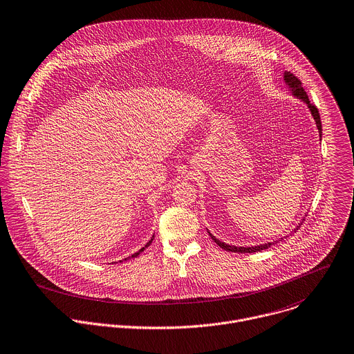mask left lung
<instances>
[{
  "instance_id": "left-lung-1",
  "label": "left lung",
  "mask_w": 354,
  "mask_h": 354,
  "mask_svg": "<svg viewBox=\"0 0 354 354\" xmlns=\"http://www.w3.org/2000/svg\"><path fill=\"white\" fill-rule=\"evenodd\" d=\"M283 80H285V83L290 87V91H292V94L295 95V97H297L299 100H301L303 102H306L307 104V106L310 108V112H311V115H313V118H314V121H315V125H317V129H318V133H319V139H321V136H322V127H321V118H319V112H318V109H317V106L315 105H313L311 102H310V100H308V95H307V93L304 91V88L301 87V82L293 75V73H290V72H285L283 73ZM300 227V225L295 229V232ZM208 234L211 236V239L221 248V249H223V250H226V252H232V253H256V252H261V250H266V249H268V248H271L272 245H275V243H278V242H275V243H266V245H259V246H252V248H238V246H232V245H226V243H223V242H221V241H218L215 236H212V234L208 232Z\"/></svg>"
}]
</instances>
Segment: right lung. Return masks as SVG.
Masks as SVG:
<instances>
[{"instance_id": "right-lung-1", "label": "right lung", "mask_w": 354, "mask_h": 354, "mask_svg": "<svg viewBox=\"0 0 354 354\" xmlns=\"http://www.w3.org/2000/svg\"><path fill=\"white\" fill-rule=\"evenodd\" d=\"M153 239H154V236H153V238H151V239H150V241H149V242H147V245H146V246H145V248H143V249H140V250H139V252H138V253H135V254H132V257H138V256H139V254H140V253H142V252H143V250H145V249H146V248H149V246H150V245H151V242H153ZM125 260H127V259H125Z\"/></svg>"}]
</instances>
